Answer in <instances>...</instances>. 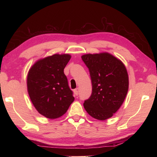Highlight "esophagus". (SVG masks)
Instances as JSON below:
<instances>
[{
	"label": "esophagus",
	"instance_id": "34e87169",
	"mask_svg": "<svg viewBox=\"0 0 157 157\" xmlns=\"http://www.w3.org/2000/svg\"><path fill=\"white\" fill-rule=\"evenodd\" d=\"M74 94H75V96H78V94H79V90H78V88H76V89H75L74 90Z\"/></svg>",
	"mask_w": 157,
	"mask_h": 157
}]
</instances>
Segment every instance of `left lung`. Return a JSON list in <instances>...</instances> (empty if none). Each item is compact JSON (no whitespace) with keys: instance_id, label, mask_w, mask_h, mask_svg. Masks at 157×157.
<instances>
[{"instance_id":"8db88e82","label":"left lung","mask_w":157,"mask_h":157,"mask_svg":"<svg viewBox=\"0 0 157 157\" xmlns=\"http://www.w3.org/2000/svg\"><path fill=\"white\" fill-rule=\"evenodd\" d=\"M89 69L92 94L84 101L86 111L93 118H111L121 107L129 88V78L124 64L108 52L82 56Z\"/></svg>"}]
</instances>
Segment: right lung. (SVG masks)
I'll use <instances>...</instances> for the list:
<instances>
[{"label":"right lung","mask_w":157,"mask_h":157,"mask_svg":"<svg viewBox=\"0 0 157 157\" xmlns=\"http://www.w3.org/2000/svg\"><path fill=\"white\" fill-rule=\"evenodd\" d=\"M68 54H55L40 59L29 70L28 92L38 112L48 119L63 115L74 101L65 75L71 59Z\"/></svg>","instance_id":"obj_1"}]
</instances>
